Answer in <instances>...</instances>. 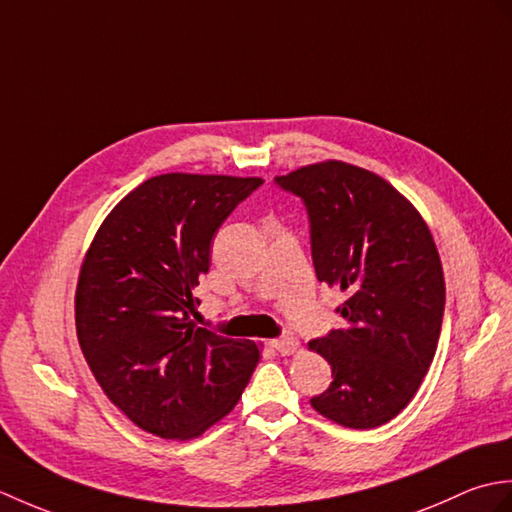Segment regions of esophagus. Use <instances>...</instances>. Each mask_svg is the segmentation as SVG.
<instances>
[{
    "label": "esophagus",
    "instance_id": "34e87169",
    "mask_svg": "<svg viewBox=\"0 0 512 512\" xmlns=\"http://www.w3.org/2000/svg\"><path fill=\"white\" fill-rule=\"evenodd\" d=\"M273 350H277L279 354H292V352H297V347H299V341L295 339V336H281V339H275L273 343Z\"/></svg>",
    "mask_w": 512,
    "mask_h": 512
}]
</instances>
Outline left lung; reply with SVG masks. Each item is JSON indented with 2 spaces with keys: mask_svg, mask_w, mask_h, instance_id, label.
I'll return each instance as SVG.
<instances>
[{
  "mask_svg": "<svg viewBox=\"0 0 512 512\" xmlns=\"http://www.w3.org/2000/svg\"><path fill=\"white\" fill-rule=\"evenodd\" d=\"M275 182L306 204L317 279L345 295L336 308L343 328L308 343L334 378L310 405L343 427H380L416 396L436 354L444 314L436 242L405 195L367 169L328 160Z\"/></svg>",
  "mask_w": 512,
  "mask_h": 512,
  "instance_id": "8db88e82",
  "label": "left lung"
}]
</instances>
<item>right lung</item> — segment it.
<instances>
[{
  "label": "right lung",
  "mask_w": 512,
  "mask_h": 512,
  "mask_svg": "<svg viewBox=\"0 0 512 512\" xmlns=\"http://www.w3.org/2000/svg\"><path fill=\"white\" fill-rule=\"evenodd\" d=\"M262 178L165 173L105 217L76 284V336L94 378L140 429L189 440L231 411L259 347L198 328L211 242ZM195 317V314H193Z\"/></svg>",
  "instance_id": "1"
}]
</instances>
